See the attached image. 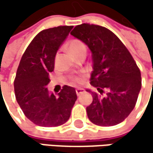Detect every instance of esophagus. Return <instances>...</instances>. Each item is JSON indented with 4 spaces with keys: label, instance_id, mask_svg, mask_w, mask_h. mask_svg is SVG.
<instances>
[{
    "label": "esophagus",
    "instance_id": "34e87169",
    "mask_svg": "<svg viewBox=\"0 0 153 153\" xmlns=\"http://www.w3.org/2000/svg\"><path fill=\"white\" fill-rule=\"evenodd\" d=\"M83 92H84V89H82V88H77V89H76V94H77V95L82 94Z\"/></svg>",
    "mask_w": 153,
    "mask_h": 153
}]
</instances>
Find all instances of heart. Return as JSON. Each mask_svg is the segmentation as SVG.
I'll list each match as a JSON object with an SVG mask.
<instances>
[{
	"mask_svg": "<svg viewBox=\"0 0 153 153\" xmlns=\"http://www.w3.org/2000/svg\"><path fill=\"white\" fill-rule=\"evenodd\" d=\"M68 49L70 51V53L73 56L75 55L76 53H78V52H80L81 50L82 49H85V46L82 42H81V41L79 40H71L70 41V42L68 43ZM82 82V78L81 77H74L71 83V84H76V83H80Z\"/></svg>",
	"mask_w": 153,
	"mask_h": 153,
	"instance_id": "1",
	"label": "heart"
}]
</instances>
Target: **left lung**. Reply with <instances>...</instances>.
Masks as SVG:
<instances>
[{
  "instance_id": "obj_1",
  "label": "left lung",
  "mask_w": 153,
  "mask_h": 153,
  "mask_svg": "<svg viewBox=\"0 0 153 153\" xmlns=\"http://www.w3.org/2000/svg\"><path fill=\"white\" fill-rule=\"evenodd\" d=\"M92 52L91 84L105 97L93 93L87 116L98 126H115L131 113L141 89L140 71L128 48L109 29L89 24L75 26L71 33ZM88 92H91L88 90Z\"/></svg>"
}]
</instances>
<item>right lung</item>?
<instances>
[{"label":"right lung","mask_w":153,"mask_h":153,"mask_svg":"<svg viewBox=\"0 0 153 153\" xmlns=\"http://www.w3.org/2000/svg\"><path fill=\"white\" fill-rule=\"evenodd\" d=\"M72 29L58 26L38 33L20 60L14 80L17 103L25 117L40 127H58L66 123L77 100L73 87L65 85L58 96L49 93L48 75L54 71L57 51Z\"/></svg>","instance_id":"obj_1"}]
</instances>
